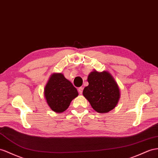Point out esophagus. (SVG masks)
Listing matches in <instances>:
<instances>
[{
  "mask_svg": "<svg viewBox=\"0 0 158 158\" xmlns=\"http://www.w3.org/2000/svg\"><path fill=\"white\" fill-rule=\"evenodd\" d=\"M83 90V87H79V88H78V91H79V94H82Z\"/></svg>",
  "mask_w": 158,
  "mask_h": 158,
  "instance_id": "34e87169",
  "label": "esophagus"
}]
</instances>
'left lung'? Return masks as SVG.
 <instances>
[{
	"label": "left lung",
	"mask_w": 158,
	"mask_h": 158,
	"mask_svg": "<svg viewBox=\"0 0 158 158\" xmlns=\"http://www.w3.org/2000/svg\"><path fill=\"white\" fill-rule=\"evenodd\" d=\"M89 85L84 88L83 95L94 110L106 114L116 107L120 98V90L110 72H98L95 69L88 75Z\"/></svg>",
	"instance_id": "left-lung-1"
}]
</instances>
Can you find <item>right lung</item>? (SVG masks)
Wrapping results in <instances>:
<instances>
[{
	"instance_id": "right-lung-1",
	"label": "right lung",
	"mask_w": 158,
	"mask_h": 158,
	"mask_svg": "<svg viewBox=\"0 0 158 158\" xmlns=\"http://www.w3.org/2000/svg\"><path fill=\"white\" fill-rule=\"evenodd\" d=\"M78 95L77 89L61 73L51 74L44 89V96L48 107L58 114L65 111Z\"/></svg>"
}]
</instances>
